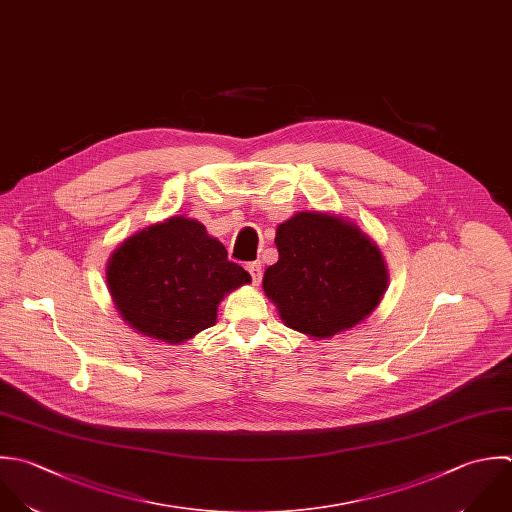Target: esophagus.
<instances>
[{"label":"esophagus","instance_id":"34e87169","mask_svg":"<svg viewBox=\"0 0 512 512\" xmlns=\"http://www.w3.org/2000/svg\"><path fill=\"white\" fill-rule=\"evenodd\" d=\"M247 271H249L253 283L259 285V283H261V275H263V273H261V263H249V265H247Z\"/></svg>","mask_w":512,"mask_h":512}]
</instances>
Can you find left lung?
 I'll return each mask as SVG.
<instances>
[{"mask_svg": "<svg viewBox=\"0 0 512 512\" xmlns=\"http://www.w3.org/2000/svg\"><path fill=\"white\" fill-rule=\"evenodd\" d=\"M279 261L263 291L283 323L321 341L357 327L381 303L389 269L357 223L329 211H297L275 233Z\"/></svg>", "mask_w": 512, "mask_h": 512, "instance_id": "left-lung-1", "label": "left lung"}]
</instances>
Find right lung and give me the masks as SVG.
<instances>
[{
	"label": "right lung",
	"mask_w": 512,
	"mask_h": 512,
	"mask_svg": "<svg viewBox=\"0 0 512 512\" xmlns=\"http://www.w3.org/2000/svg\"><path fill=\"white\" fill-rule=\"evenodd\" d=\"M107 289L137 333L181 345L217 323L219 303L251 283L203 223L171 215L127 237L105 267Z\"/></svg>",
	"instance_id": "add662e5"
}]
</instances>
